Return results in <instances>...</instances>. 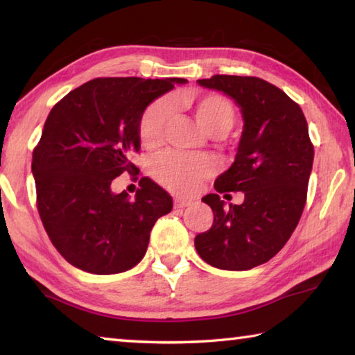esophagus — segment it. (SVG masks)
<instances>
[{
	"instance_id": "esophagus-1",
	"label": "esophagus",
	"mask_w": 355,
	"mask_h": 355,
	"mask_svg": "<svg viewBox=\"0 0 355 355\" xmlns=\"http://www.w3.org/2000/svg\"><path fill=\"white\" fill-rule=\"evenodd\" d=\"M191 200L188 199H182V197H177L175 200H173V205H175V208H184V207H189L191 205Z\"/></svg>"
}]
</instances>
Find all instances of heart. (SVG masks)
<instances>
[{
	"instance_id": "1",
	"label": "heart",
	"mask_w": 355,
	"mask_h": 355,
	"mask_svg": "<svg viewBox=\"0 0 355 355\" xmlns=\"http://www.w3.org/2000/svg\"><path fill=\"white\" fill-rule=\"evenodd\" d=\"M182 103L194 111L197 120L209 135H225L235 122V111L230 101L220 95H202V97H180ZM172 117V103L169 98H159L150 105L142 114L139 135L146 147H158L163 144L167 127ZM216 163L208 155H188L182 152H166L153 161L152 172L158 182L167 189L175 192H191L202 180L211 175Z\"/></svg>"
}]
</instances>
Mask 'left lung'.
Instances as JSON below:
<instances>
[{
  "label": "left lung",
  "instance_id": "left-lung-1",
  "mask_svg": "<svg viewBox=\"0 0 355 355\" xmlns=\"http://www.w3.org/2000/svg\"><path fill=\"white\" fill-rule=\"evenodd\" d=\"M197 83L224 92L241 110L235 161L214 188L244 192V202L225 207L219 194L203 197L214 219L194 244L211 266L248 271L284 248L302 216L315 156L307 120L297 103L261 78L214 75Z\"/></svg>",
  "mask_w": 355,
  "mask_h": 355
}]
</instances>
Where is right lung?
Masks as SVG:
<instances>
[{
	"label": "right lung",
	"instance_id": "obj_1",
	"mask_svg": "<svg viewBox=\"0 0 355 355\" xmlns=\"http://www.w3.org/2000/svg\"><path fill=\"white\" fill-rule=\"evenodd\" d=\"M184 78H97L53 106L33 153L37 209L51 243L71 266L107 275L135 268L147 252L172 197L141 178L135 199L116 194L112 180L137 167L139 125L147 106Z\"/></svg>",
	"mask_w": 355,
	"mask_h": 355
}]
</instances>
